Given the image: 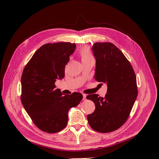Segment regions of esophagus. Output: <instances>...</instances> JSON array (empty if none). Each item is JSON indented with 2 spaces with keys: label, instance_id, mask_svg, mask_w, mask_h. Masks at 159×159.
Instances as JSON below:
<instances>
[{
  "label": "esophagus",
  "instance_id": "1",
  "mask_svg": "<svg viewBox=\"0 0 159 159\" xmlns=\"http://www.w3.org/2000/svg\"><path fill=\"white\" fill-rule=\"evenodd\" d=\"M82 95H83V100H84V101L86 100V96H87V95H86L84 94V93H83Z\"/></svg>",
  "mask_w": 159,
  "mask_h": 159
}]
</instances>
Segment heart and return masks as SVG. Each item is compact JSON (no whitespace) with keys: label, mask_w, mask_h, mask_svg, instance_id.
Returning <instances> with one entry per match:
<instances>
[{"label":"heart","mask_w":159,"mask_h":159,"mask_svg":"<svg viewBox=\"0 0 159 159\" xmlns=\"http://www.w3.org/2000/svg\"><path fill=\"white\" fill-rule=\"evenodd\" d=\"M80 56L81 59L82 61L87 60L88 59L92 58V56H91V52L89 51V49L87 47L83 48L82 49L80 50Z\"/></svg>","instance_id":"obj_1"}]
</instances>
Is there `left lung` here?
I'll return each mask as SVG.
<instances>
[{
  "label": "left lung",
  "mask_w": 159,
  "mask_h": 159,
  "mask_svg": "<svg viewBox=\"0 0 159 159\" xmlns=\"http://www.w3.org/2000/svg\"><path fill=\"white\" fill-rule=\"evenodd\" d=\"M92 51L96 60L94 78L106 84L107 91L105 98L87 96L95 105L88 121L94 131L112 132L125 123L131 113L138 94L136 75L123 52L112 43L96 42Z\"/></svg>",
  "instance_id": "left-lung-1"
}]
</instances>
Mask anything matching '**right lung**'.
<instances>
[{
	"mask_svg": "<svg viewBox=\"0 0 159 159\" xmlns=\"http://www.w3.org/2000/svg\"><path fill=\"white\" fill-rule=\"evenodd\" d=\"M75 44L58 42L42 46L23 70L21 102L33 123L42 131L54 133L68 123V111L83 98L80 93L64 95L55 82L65 75V66Z\"/></svg>",
	"mask_w": 159,
	"mask_h": 159,
	"instance_id": "add662e5",
	"label": "right lung"
}]
</instances>
